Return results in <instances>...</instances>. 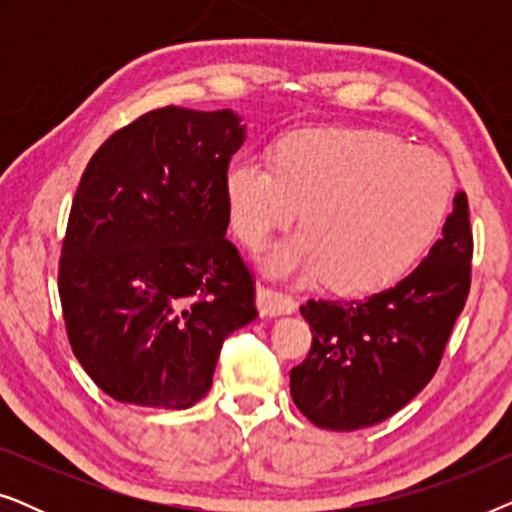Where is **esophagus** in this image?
Instances as JSON below:
<instances>
[{
  "label": "esophagus",
  "mask_w": 512,
  "mask_h": 512,
  "mask_svg": "<svg viewBox=\"0 0 512 512\" xmlns=\"http://www.w3.org/2000/svg\"><path fill=\"white\" fill-rule=\"evenodd\" d=\"M256 303L263 317H279V314H291L298 310L296 298L268 284H258Z\"/></svg>",
  "instance_id": "obj_1"
}]
</instances>
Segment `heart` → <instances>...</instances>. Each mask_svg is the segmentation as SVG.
<instances>
[{
  "label": "heart",
  "mask_w": 512,
  "mask_h": 512,
  "mask_svg": "<svg viewBox=\"0 0 512 512\" xmlns=\"http://www.w3.org/2000/svg\"><path fill=\"white\" fill-rule=\"evenodd\" d=\"M233 226L249 247L289 228L300 233L265 256L279 277H326L340 293L398 282L443 226L452 174L429 149L363 128H303L275 146V163L240 156L226 172Z\"/></svg>",
  "instance_id": "obj_1"
}]
</instances>
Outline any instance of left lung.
<instances>
[{
    "label": "left lung",
    "instance_id": "8db88e82",
    "mask_svg": "<svg viewBox=\"0 0 512 512\" xmlns=\"http://www.w3.org/2000/svg\"><path fill=\"white\" fill-rule=\"evenodd\" d=\"M473 233L468 198H454L443 237L387 291L366 300H307L312 331L291 396L314 426L356 431L408 405L436 375L454 321L471 291Z\"/></svg>",
    "mask_w": 512,
    "mask_h": 512
}]
</instances>
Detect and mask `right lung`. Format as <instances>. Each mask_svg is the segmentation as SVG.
Returning a JSON list of instances; mask_svg holds the SVG:
<instances>
[{"mask_svg":"<svg viewBox=\"0 0 512 512\" xmlns=\"http://www.w3.org/2000/svg\"><path fill=\"white\" fill-rule=\"evenodd\" d=\"M233 111L163 107L116 130L76 188L58 265L72 352L104 394L184 410L212 387L223 340L258 317L226 237Z\"/></svg>","mask_w":512,"mask_h":512,"instance_id":"obj_1","label":"right lung"}]
</instances>
